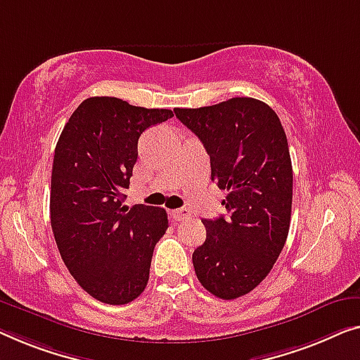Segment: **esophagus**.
Listing matches in <instances>:
<instances>
[{
    "label": "esophagus",
    "mask_w": 360,
    "mask_h": 360,
    "mask_svg": "<svg viewBox=\"0 0 360 360\" xmlns=\"http://www.w3.org/2000/svg\"><path fill=\"white\" fill-rule=\"evenodd\" d=\"M171 214H173L176 221H186L187 218H191V212L187 208H178V210L171 212Z\"/></svg>",
    "instance_id": "esophagus-1"
}]
</instances>
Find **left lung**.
I'll use <instances>...</instances> for the list:
<instances>
[{
	"instance_id": "left-lung-1",
	"label": "left lung",
	"mask_w": 360,
	"mask_h": 360,
	"mask_svg": "<svg viewBox=\"0 0 360 360\" xmlns=\"http://www.w3.org/2000/svg\"><path fill=\"white\" fill-rule=\"evenodd\" d=\"M210 155L212 181L228 195L226 217L202 219L205 243L192 264L202 286L231 300L265 280L291 223L292 165L280 117L264 101L236 96L202 108H176Z\"/></svg>"
}]
</instances>
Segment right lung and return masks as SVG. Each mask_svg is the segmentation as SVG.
I'll return each mask as SVG.
<instances>
[{"instance_id": "obj_1", "label": "right lung", "mask_w": 360, "mask_h": 360, "mask_svg": "<svg viewBox=\"0 0 360 360\" xmlns=\"http://www.w3.org/2000/svg\"><path fill=\"white\" fill-rule=\"evenodd\" d=\"M173 117L115 96L84 100L64 126L51 171V229L79 286L111 305L146 289L153 249L168 229L165 208L122 207L147 127Z\"/></svg>"}]
</instances>
